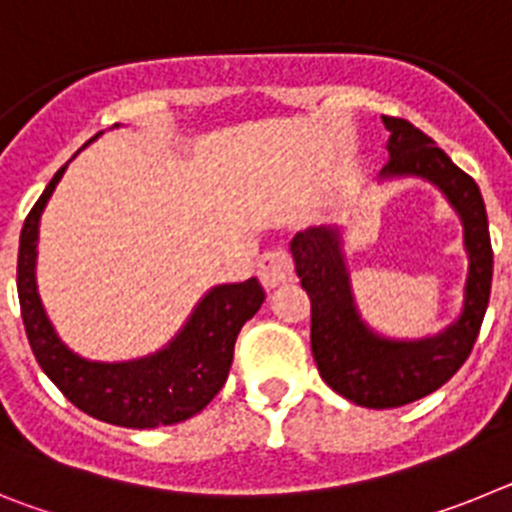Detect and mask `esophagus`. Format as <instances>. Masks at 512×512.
I'll return each instance as SVG.
<instances>
[{"instance_id": "esophagus-1", "label": "esophagus", "mask_w": 512, "mask_h": 512, "mask_svg": "<svg viewBox=\"0 0 512 512\" xmlns=\"http://www.w3.org/2000/svg\"><path fill=\"white\" fill-rule=\"evenodd\" d=\"M292 274H295V264H292L287 248H269L259 259V279L266 289L289 282Z\"/></svg>"}]
</instances>
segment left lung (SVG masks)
Segmentation results:
<instances>
[{"instance_id":"left-lung-1","label":"left lung","mask_w":512,"mask_h":512,"mask_svg":"<svg viewBox=\"0 0 512 512\" xmlns=\"http://www.w3.org/2000/svg\"><path fill=\"white\" fill-rule=\"evenodd\" d=\"M382 122L390 130L382 176H423L449 197L464 223L469 274L454 325L423 341H387L356 312L338 230L320 225L292 238L297 277L310 297V346L320 377L346 400L374 410L420 400L459 372L479 336L492 287L490 228L477 182L413 122L390 115Z\"/></svg>"}]
</instances>
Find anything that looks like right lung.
Masks as SVG:
<instances>
[{"instance_id": "obj_1", "label": "right lung", "mask_w": 512, "mask_h": 512, "mask_svg": "<svg viewBox=\"0 0 512 512\" xmlns=\"http://www.w3.org/2000/svg\"><path fill=\"white\" fill-rule=\"evenodd\" d=\"M66 166L27 212L17 253V295L27 341L51 382L79 410L122 428H156L182 423L210 405L223 390L233 364L235 338L266 300L259 279L223 284L207 292L184 330L164 351L128 364H97L79 359L58 341L45 318L35 287V248L45 202L61 182Z\"/></svg>"}]
</instances>
